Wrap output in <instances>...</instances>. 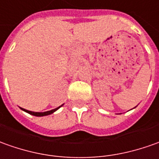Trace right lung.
Returning <instances> with one entry per match:
<instances>
[{"label": "right lung", "mask_w": 159, "mask_h": 159, "mask_svg": "<svg viewBox=\"0 0 159 159\" xmlns=\"http://www.w3.org/2000/svg\"><path fill=\"white\" fill-rule=\"evenodd\" d=\"M60 107H57V108H56V109H54V110H51V111H45V112H34V111H28V110H25V109H22V108H20L22 111H24L25 112H27V113H29V114H30V115H33V116H48V115H50V114H52V113H54L55 111H57Z\"/></svg>", "instance_id": "obj_1"}]
</instances>
